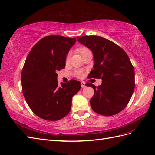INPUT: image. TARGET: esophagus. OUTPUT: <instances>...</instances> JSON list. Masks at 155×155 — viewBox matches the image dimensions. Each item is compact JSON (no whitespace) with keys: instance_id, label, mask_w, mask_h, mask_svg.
<instances>
[{"instance_id":"1","label":"esophagus","mask_w":155,"mask_h":155,"mask_svg":"<svg viewBox=\"0 0 155 155\" xmlns=\"http://www.w3.org/2000/svg\"><path fill=\"white\" fill-rule=\"evenodd\" d=\"M81 86H82V88H84V87H86V84L85 83V82H81Z\"/></svg>"}]
</instances>
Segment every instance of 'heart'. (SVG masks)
Instances as JSON below:
<instances>
[{
    "instance_id": "obj_1",
    "label": "heart",
    "mask_w": 155,
    "mask_h": 155,
    "mask_svg": "<svg viewBox=\"0 0 155 155\" xmlns=\"http://www.w3.org/2000/svg\"><path fill=\"white\" fill-rule=\"evenodd\" d=\"M88 51H90V49L87 47H81L80 48H78V51L81 53V54H84V53ZM70 57H71V52H69L68 53L67 56H66V60L68 61L70 58ZM74 74L76 75L77 77H79V78L82 77L84 75V71L82 69L75 70L74 71Z\"/></svg>"
}]
</instances>
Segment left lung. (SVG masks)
Instances as JSON below:
<instances>
[{
    "label": "left lung",
    "mask_w": 155,
    "mask_h": 155,
    "mask_svg": "<svg viewBox=\"0 0 155 155\" xmlns=\"http://www.w3.org/2000/svg\"><path fill=\"white\" fill-rule=\"evenodd\" d=\"M77 40L92 51L94 69L88 78H101V85L96 87L90 100L92 110L104 116L116 115L124 109L133 94L134 69L125 51L114 42L97 36L77 37Z\"/></svg>",
    "instance_id": "1"
}]
</instances>
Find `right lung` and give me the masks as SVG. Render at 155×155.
Segmentation results:
<instances>
[{
    "label": "right lung",
    "instance_id": "obj_1",
    "mask_svg": "<svg viewBox=\"0 0 155 155\" xmlns=\"http://www.w3.org/2000/svg\"><path fill=\"white\" fill-rule=\"evenodd\" d=\"M77 39L53 35L35 44L21 72L22 90L32 111L47 121H58L69 113L72 97L81 82L71 80L58 85L57 71L65 67V58Z\"/></svg>",
    "mask_w": 155,
    "mask_h": 155
}]
</instances>
